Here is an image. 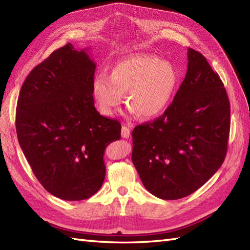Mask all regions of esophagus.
Masks as SVG:
<instances>
[{"instance_id":"esophagus-1","label":"esophagus","mask_w":250,"mask_h":250,"mask_svg":"<svg viewBox=\"0 0 250 250\" xmlns=\"http://www.w3.org/2000/svg\"><path fill=\"white\" fill-rule=\"evenodd\" d=\"M121 136L124 138H129L130 136V127L126 126V125H123L121 127Z\"/></svg>"}]
</instances>
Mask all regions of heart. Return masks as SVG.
<instances>
[{"mask_svg": "<svg viewBox=\"0 0 250 250\" xmlns=\"http://www.w3.org/2000/svg\"><path fill=\"white\" fill-rule=\"evenodd\" d=\"M178 82L176 69L156 56L133 55L118 61L108 76L100 73L93 80V95L101 114L111 116L123 102L132 113L144 118L161 114L174 94Z\"/></svg>", "mask_w": 250, "mask_h": 250, "instance_id": "b5f03b06", "label": "heart"}]
</instances>
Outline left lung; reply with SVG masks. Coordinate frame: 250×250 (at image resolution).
<instances>
[{
	"instance_id": "1",
	"label": "left lung",
	"mask_w": 250,
	"mask_h": 250,
	"mask_svg": "<svg viewBox=\"0 0 250 250\" xmlns=\"http://www.w3.org/2000/svg\"><path fill=\"white\" fill-rule=\"evenodd\" d=\"M230 104L207 59L188 49V68L172 104L161 117L135 126L132 162L146 189L178 200L201 188L227 153Z\"/></svg>"
}]
</instances>
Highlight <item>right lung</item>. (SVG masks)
I'll return each mask as SVG.
<instances>
[{"label":"right lung","instance_id":"right-lung-1","mask_svg":"<svg viewBox=\"0 0 250 250\" xmlns=\"http://www.w3.org/2000/svg\"><path fill=\"white\" fill-rule=\"evenodd\" d=\"M95 69L85 49L68 43L31 70L18 98L19 144L37 180L61 200H86L101 188L104 150L120 139L119 121L95 108Z\"/></svg>","mask_w":250,"mask_h":250}]
</instances>
